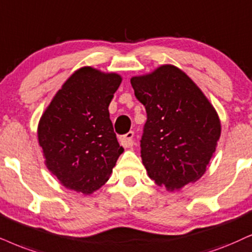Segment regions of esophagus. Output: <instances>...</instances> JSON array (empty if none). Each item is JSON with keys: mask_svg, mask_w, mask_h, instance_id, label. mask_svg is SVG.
Masks as SVG:
<instances>
[{"mask_svg": "<svg viewBox=\"0 0 252 252\" xmlns=\"http://www.w3.org/2000/svg\"><path fill=\"white\" fill-rule=\"evenodd\" d=\"M133 136H135L133 131H129L128 133H126V135L121 136L120 137L121 145L124 146V148H131V146L135 144V141H133Z\"/></svg>", "mask_w": 252, "mask_h": 252, "instance_id": "1", "label": "esophagus"}]
</instances>
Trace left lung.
<instances>
[{
  "instance_id": "left-lung-1",
  "label": "left lung",
  "mask_w": 252,
  "mask_h": 252,
  "mask_svg": "<svg viewBox=\"0 0 252 252\" xmlns=\"http://www.w3.org/2000/svg\"><path fill=\"white\" fill-rule=\"evenodd\" d=\"M130 82L148 116L141 157L149 177L171 190L200 179L221 135L214 107L176 66L163 65Z\"/></svg>"
}]
</instances>
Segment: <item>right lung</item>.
Wrapping results in <instances>:
<instances>
[{"mask_svg":"<svg viewBox=\"0 0 252 252\" xmlns=\"http://www.w3.org/2000/svg\"><path fill=\"white\" fill-rule=\"evenodd\" d=\"M121 81L116 73L78 69L40 117L38 141L46 166L66 189L91 194L109 179L123 152L108 110Z\"/></svg>","mask_w":252,"mask_h":252,"instance_id":"add662e5","label":"right lung"}]
</instances>
